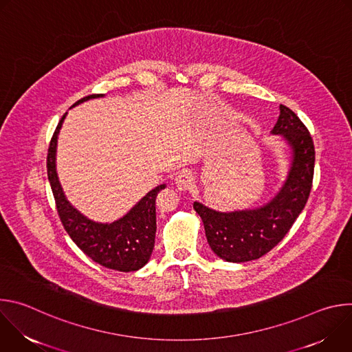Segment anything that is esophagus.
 I'll list each match as a JSON object with an SVG mask.
<instances>
[{
    "instance_id": "esophagus-1",
    "label": "esophagus",
    "mask_w": 352,
    "mask_h": 352,
    "mask_svg": "<svg viewBox=\"0 0 352 352\" xmlns=\"http://www.w3.org/2000/svg\"><path fill=\"white\" fill-rule=\"evenodd\" d=\"M193 184H195L193 177L188 171H182L175 177V185L179 190H188L193 186Z\"/></svg>"
}]
</instances>
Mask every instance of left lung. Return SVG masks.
Wrapping results in <instances>:
<instances>
[{"instance_id":"8db88e82","label":"left lung","mask_w":352,"mask_h":352,"mask_svg":"<svg viewBox=\"0 0 352 352\" xmlns=\"http://www.w3.org/2000/svg\"><path fill=\"white\" fill-rule=\"evenodd\" d=\"M273 133L284 136L292 150L288 178L276 197L256 210L221 213L193 202L205 226L213 252L232 263L255 261L266 255L288 234L304 210L312 189L315 146L308 128L296 114L280 106Z\"/></svg>"}]
</instances>
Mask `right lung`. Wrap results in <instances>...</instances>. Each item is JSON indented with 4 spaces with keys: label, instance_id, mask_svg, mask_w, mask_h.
I'll return each mask as SVG.
<instances>
[{
    "label": "right lung",
    "instance_id": "1",
    "mask_svg": "<svg viewBox=\"0 0 352 352\" xmlns=\"http://www.w3.org/2000/svg\"><path fill=\"white\" fill-rule=\"evenodd\" d=\"M103 94L86 96L72 106L86 102L89 98L102 97ZM67 113L60 120L47 153V175L56 199L60 220L82 252L96 263L118 272H135L143 267L155 248L156 236V196L166 188L159 185L140 199L122 219L111 223H94L82 216L69 205L56 171L57 136Z\"/></svg>",
    "mask_w": 352,
    "mask_h": 352
}]
</instances>
